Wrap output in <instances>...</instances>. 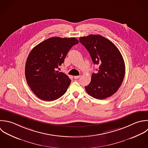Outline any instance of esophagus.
I'll return each mask as SVG.
<instances>
[{
	"instance_id": "esophagus-1",
	"label": "esophagus",
	"mask_w": 148,
	"mask_h": 148,
	"mask_svg": "<svg viewBox=\"0 0 148 148\" xmlns=\"http://www.w3.org/2000/svg\"><path fill=\"white\" fill-rule=\"evenodd\" d=\"M81 77V76L80 75H77V76H74V79H78V78H79Z\"/></svg>"
}]
</instances>
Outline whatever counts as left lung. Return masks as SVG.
Here are the masks:
<instances>
[{"label": "left lung", "mask_w": 148, "mask_h": 148, "mask_svg": "<svg viewBox=\"0 0 148 148\" xmlns=\"http://www.w3.org/2000/svg\"><path fill=\"white\" fill-rule=\"evenodd\" d=\"M88 51L94 64L99 66L93 73L90 84L85 86L87 93L97 99H105L118 90L125 74L123 58L116 45L100 35L90 34L79 38Z\"/></svg>", "instance_id": "obj_1"}]
</instances>
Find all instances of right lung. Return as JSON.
Here are the masks:
<instances>
[{
    "instance_id": "1",
    "label": "right lung",
    "mask_w": 148,
    "mask_h": 148,
    "mask_svg": "<svg viewBox=\"0 0 148 148\" xmlns=\"http://www.w3.org/2000/svg\"><path fill=\"white\" fill-rule=\"evenodd\" d=\"M78 42L74 37H54L32 49L25 64V77L28 85L39 99L53 101L66 93L71 79L56 70L64 62L70 48Z\"/></svg>"
}]
</instances>
